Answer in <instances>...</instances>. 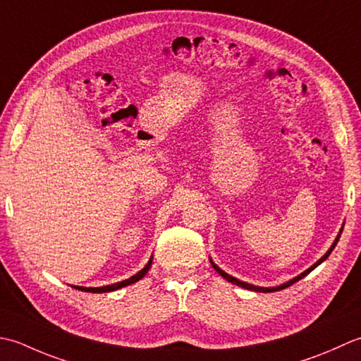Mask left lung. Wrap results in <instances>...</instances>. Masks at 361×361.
<instances>
[{"mask_svg": "<svg viewBox=\"0 0 361 361\" xmlns=\"http://www.w3.org/2000/svg\"><path fill=\"white\" fill-rule=\"evenodd\" d=\"M343 227H344V224L341 226V229H340V232H338V235H336V238H335V241L332 243V246L329 247V251L321 257V259L316 262V263H313L310 268L308 269H305L304 273H300L299 276H296V277H293L291 281H288V282H285V283H282V285H277V286H257V285H252V283H247V282H243V281H240V279H237V277H233V276H231V274H227L226 271H223L221 268L218 267V264L213 262L210 257V263H212V267L215 268V271L216 273L219 274V276H223L227 282H231V283H235V285H238V286H241V288H246V290H251V291H257V293H273V291H281V290H283V288H288L290 285H293V283H296L298 281H300V279L302 277H305L308 273H312V271L316 268V267H319V264L324 262V260H327V257L330 255V252L334 251L335 249V246H336V243H338V240H340V237H341V232H343Z\"/></svg>", "mask_w": 361, "mask_h": 361, "instance_id": "1", "label": "left lung"}]
</instances>
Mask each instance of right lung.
<instances>
[{"label":"right lung","instance_id":"add662e5","mask_svg":"<svg viewBox=\"0 0 361 361\" xmlns=\"http://www.w3.org/2000/svg\"><path fill=\"white\" fill-rule=\"evenodd\" d=\"M151 263H152V255L151 259L148 260V263H146V267L143 269H140L137 274H134L132 277L126 279V281H121V282H116V283H112V285H106V286H97V288H93V286H73V288L76 290H80V291H87V293H110V291H115V290H120L123 288V286H128V285H132L138 282L140 279H143L145 274L148 273L149 268H151Z\"/></svg>","mask_w":361,"mask_h":361}]
</instances>
